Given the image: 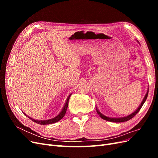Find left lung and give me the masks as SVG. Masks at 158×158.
I'll use <instances>...</instances> for the list:
<instances>
[{
  "mask_svg": "<svg viewBox=\"0 0 158 158\" xmlns=\"http://www.w3.org/2000/svg\"><path fill=\"white\" fill-rule=\"evenodd\" d=\"M148 92H147V93H146V95H145L144 98L143 99V100H142V103H141V104H140V106L139 107H138V108L136 110V111H135V112L132 113V114H129V115H128V116H127V117H120V118H111V117H106V116L103 115V114L102 113H100V112L99 111V110L97 109V107H96V111H97V113H98V114H99L100 117H101V118H103V119H104V120H106V121H110V122H113V123H122V122H125V121H128V120H130V119H131L132 118H133L138 112H139V111L140 110V109L142 108V106H143V105H144V102H146V100L147 97H148Z\"/></svg>",
  "mask_w": 158,
  "mask_h": 158,
  "instance_id": "8db88e82",
  "label": "left lung"
}]
</instances>
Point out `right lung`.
<instances>
[{
  "label": "right lung",
  "instance_id": "1",
  "mask_svg": "<svg viewBox=\"0 0 158 158\" xmlns=\"http://www.w3.org/2000/svg\"><path fill=\"white\" fill-rule=\"evenodd\" d=\"M71 94L69 95V96L68 97L67 99H66V103L64 104V106L63 108V109H62V111H60V113L58 114V115L56 116L55 117L52 118H51V119H48V120H41V121H38V120H35V119H33L30 117H28L26 114H25L24 113H23V114H25L26 116H27L28 118H30L31 121H33V122H35L37 124H40V125H49V124H52V123H56L59 121L60 119L63 118L64 114L66 113V110H67V107H68V106H69V99H70V97Z\"/></svg>",
  "mask_w": 158,
  "mask_h": 158
}]
</instances>
